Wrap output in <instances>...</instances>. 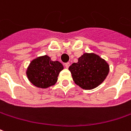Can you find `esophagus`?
<instances>
[{
    "instance_id": "34e87169",
    "label": "esophagus",
    "mask_w": 131,
    "mask_h": 131,
    "mask_svg": "<svg viewBox=\"0 0 131 131\" xmlns=\"http://www.w3.org/2000/svg\"><path fill=\"white\" fill-rule=\"evenodd\" d=\"M69 65H70V64H69V62H67V63H65V64H64V66H65L66 68H69Z\"/></svg>"
}]
</instances>
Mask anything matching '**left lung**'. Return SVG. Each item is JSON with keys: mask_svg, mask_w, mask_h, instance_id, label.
<instances>
[{"mask_svg": "<svg viewBox=\"0 0 131 131\" xmlns=\"http://www.w3.org/2000/svg\"><path fill=\"white\" fill-rule=\"evenodd\" d=\"M74 83L83 89L91 90L106 79L109 65L105 59L94 53H84L78 62L69 67Z\"/></svg>", "mask_w": 131, "mask_h": 131, "instance_id": "obj_1", "label": "left lung"}]
</instances>
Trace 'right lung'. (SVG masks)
Returning <instances> with one entry per match:
<instances>
[{
    "mask_svg": "<svg viewBox=\"0 0 131 131\" xmlns=\"http://www.w3.org/2000/svg\"><path fill=\"white\" fill-rule=\"evenodd\" d=\"M64 69L62 64L52 61L47 55L32 60L26 71L29 81L38 88L46 89L56 84L59 72Z\"/></svg>",
    "mask_w": 131,
    "mask_h": 131,
    "instance_id": "right-lung-1",
    "label": "right lung"
}]
</instances>
